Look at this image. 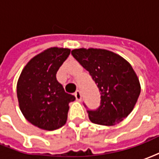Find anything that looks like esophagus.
<instances>
[{"label": "esophagus", "instance_id": "34e87169", "mask_svg": "<svg viewBox=\"0 0 159 159\" xmlns=\"http://www.w3.org/2000/svg\"><path fill=\"white\" fill-rule=\"evenodd\" d=\"M75 97H76V100L81 101V100H82V94H81V92H80V91H76V93H75Z\"/></svg>", "mask_w": 159, "mask_h": 159}]
</instances>
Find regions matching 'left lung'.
<instances>
[{
	"label": "left lung",
	"instance_id": "left-lung-1",
	"mask_svg": "<svg viewBox=\"0 0 159 159\" xmlns=\"http://www.w3.org/2000/svg\"><path fill=\"white\" fill-rule=\"evenodd\" d=\"M71 54L89 72L101 94L96 111H88L93 123L113 126L133 111L140 93L136 73L126 59L101 48L73 49Z\"/></svg>",
	"mask_w": 159,
	"mask_h": 159
}]
</instances>
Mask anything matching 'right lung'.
<instances>
[{
    "instance_id": "right-lung-1",
    "label": "right lung",
    "mask_w": 159,
    "mask_h": 159,
    "mask_svg": "<svg viewBox=\"0 0 159 159\" xmlns=\"http://www.w3.org/2000/svg\"><path fill=\"white\" fill-rule=\"evenodd\" d=\"M70 49L49 48L26 64L17 83V97L27 121L41 129H58L66 124L69 103L75 96L65 92L56 74Z\"/></svg>"
}]
</instances>
